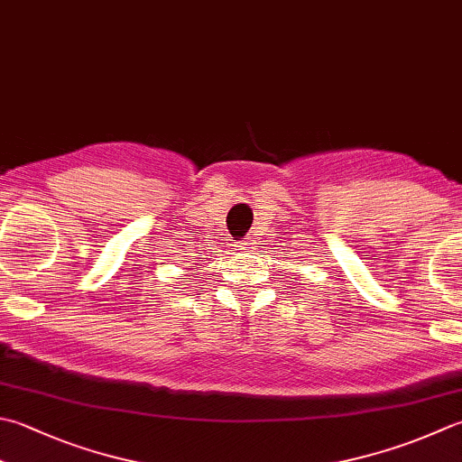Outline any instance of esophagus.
Here are the masks:
<instances>
[{
	"label": "esophagus",
	"instance_id": "esophagus-1",
	"mask_svg": "<svg viewBox=\"0 0 462 462\" xmlns=\"http://www.w3.org/2000/svg\"><path fill=\"white\" fill-rule=\"evenodd\" d=\"M252 244H254V238H252V236H246V240H244L242 246H244V250H246V248H252ZM240 250H242V248H240Z\"/></svg>",
	"mask_w": 462,
	"mask_h": 462
}]
</instances>
